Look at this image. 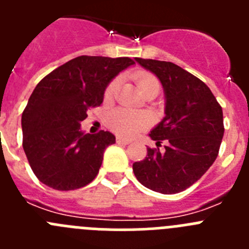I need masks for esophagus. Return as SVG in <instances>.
I'll return each mask as SVG.
<instances>
[{
	"label": "esophagus",
	"instance_id": "1",
	"mask_svg": "<svg viewBox=\"0 0 249 249\" xmlns=\"http://www.w3.org/2000/svg\"><path fill=\"white\" fill-rule=\"evenodd\" d=\"M117 143H120V144H129V143H131V141L126 140V138H122V137H117Z\"/></svg>",
	"mask_w": 249,
	"mask_h": 249
}]
</instances>
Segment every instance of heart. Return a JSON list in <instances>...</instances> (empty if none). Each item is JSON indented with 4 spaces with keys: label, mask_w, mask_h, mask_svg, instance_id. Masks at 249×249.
Listing matches in <instances>:
<instances>
[{
    "label": "heart",
    "mask_w": 249,
    "mask_h": 249,
    "mask_svg": "<svg viewBox=\"0 0 249 249\" xmlns=\"http://www.w3.org/2000/svg\"><path fill=\"white\" fill-rule=\"evenodd\" d=\"M136 81H137V85L141 91L152 85H158V81L156 80V77L149 73H138ZM118 85H120L118 80H113L109 83L105 92V97L107 100L113 97L118 89ZM108 122L109 126L117 132L118 135L129 137V136H135L141 129L146 128L149 124V118L143 113H138V112L131 111V109L121 108L116 109V111L109 114Z\"/></svg>",
    "instance_id": "obj_1"
}]
</instances>
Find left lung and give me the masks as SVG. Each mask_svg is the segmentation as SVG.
<instances>
[{
    "label": "left lung",
    "mask_w": 249,
    "mask_h": 249,
    "mask_svg": "<svg viewBox=\"0 0 249 249\" xmlns=\"http://www.w3.org/2000/svg\"><path fill=\"white\" fill-rule=\"evenodd\" d=\"M160 80L164 92V117L149 132L164 151L147 148V157L133 163L141 184L163 195L187 190L208 171L223 138V112L199 78L179 66L157 59L135 58Z\"/></svg>",
    "instance_id": "obj_1"
}]
</instances>
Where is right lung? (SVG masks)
Instances as JSON below:
<instances>
[{
	"mask_svg": "<svg viewBox=\"0 0 249 249\" xmlns=\"http://www.w3.org/2000/svg\"><path fill=\"white\" fill-rule=\"evenodd\" d=\"M135 62L128 57L80 56L59 66L36 86L22 113L23 151L46 186L72 191L97 176L105 149L116 143L108 131L85 133L81 122L100 106L107 86Z\"/></svg>",
	"mask_w": 249,
	"mask_h": 249,
	"instance_id": "add662e5",
	"label": "right lung"
}]
</instances>
